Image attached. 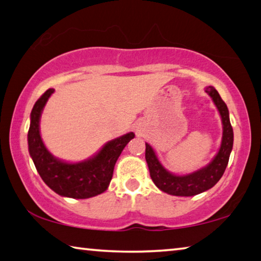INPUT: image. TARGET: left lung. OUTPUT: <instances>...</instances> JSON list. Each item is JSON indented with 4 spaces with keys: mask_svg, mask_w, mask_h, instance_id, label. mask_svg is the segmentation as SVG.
Segmentation results:
<instances>
[{
    "mask_svg": "<svg viewBox=\"0 0 261 261\" xmlns=\"http://www.w3.org/2000/svg\"><path fill=\"white\" fill-rule=\"evenodd\" d=\"M205 91L213 99L215 106L218 107L223 124V136L220 151L208 166L190 175L176 176L170 174L162 167L153 148L146 144L145 159H146L152 180L161 191L173 194V196H196V194L213 188L222 177L228 165L229 156H230L233 143V132L230 121H229L227 105L221 99L218 91L213 86H207Z\"/></svg>",
    "mask_w": 261,
    "mask_h": 261,
    "instance_id": "1",
    "label": "left lung"
}]
</instances>
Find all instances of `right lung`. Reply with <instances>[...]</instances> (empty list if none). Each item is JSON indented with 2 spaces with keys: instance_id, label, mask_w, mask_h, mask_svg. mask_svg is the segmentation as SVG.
<instances>
[{
  "instance_id": "1",
  "label": "right lung",
  "mask_w": 261,
  "mask_h": 261,
  "mask_svg": "<svg viewBox=\"0 0 261 261\" xmlns=\"http://www.w3.org/2000/svg\"><path fill=\"white\" fill-rule=\"evenodd\" d=\"M54 88H49L35 102L31 113L28 135L29 151L34 166L43 182L53 191L63 197L86 199L102 193L112 180L114 167L126 144L134 138V132L109 141L90 160L67 163L59 160L47 151L39 131V121L43 107Z\"/></svg>"
}]
</instances>
